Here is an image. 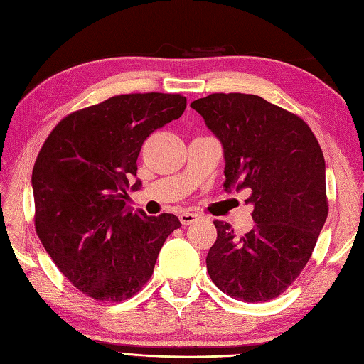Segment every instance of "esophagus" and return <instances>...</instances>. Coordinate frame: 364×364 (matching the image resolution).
<instances>
[{"label":"esophagus","mask_w":364,"mask_h":364,"mask_svg":"<svg viewBox=\"0 0 364 364\" xmlns=\"http://www.w3.org/2000/svg\"><path fill=\"white\" fill-rule=\"evenodd\" d=\"M203 219V214L200 213H191V211H183L180 214V222L183 223V225H191V223L194 222H198Z\"/></svg>","instance_id":"esophagus-1"}]
</instances>
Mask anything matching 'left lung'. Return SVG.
<instances>
[{
  "label": "left lung",
  "mask_w": 364,
  "mask_h": 364,
  "mask_svg": "<svg viewBox=\"0 0 364 364\" xmlns=\"http://www.w3.org/2000/svg\"><path fill=\"white\" fill-rule=\"evenodd\" d=\"M191 107L222 142L223 186L249 189L253 205L255 227L244 236L214 220L208 274L233 299H275L306 266L327 219L321 145L299 115L258 95L211 94Z\"/></svg>",
  "instance_id": "obj_1"
}]
</instances>
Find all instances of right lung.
Here are the masks:
<instances>
[{"instance_id": "1", "label": "right lung", "mask_w": 364, "mask_h": 364, "mask_svg": "<svg viewBox=\"0 0 364 364\" xmlns=\"http://www.w3.org/2000/svg\"><path fill=\"white\" fill-rule=\"evenodd\" d=\"M180 94H127L68 114L33 168L36 233L54 264L86 296L131 299L150 280L173 214L133 213L128 178L153 131L181 117ZM141 181L133 189L141 188Z\"/></svg>"}]
</instances>
